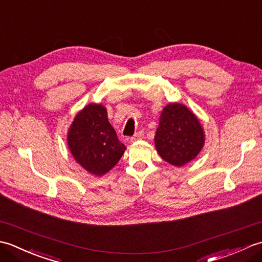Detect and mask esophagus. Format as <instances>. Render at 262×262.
I'll list each match as a JSON object with an SVG mask.
<instances>
[{"label": "esophagus", "instance_id": "esophagus-1", "mask_svg": "<svg viewBox=\"0 0 262 262\" xmlns=\"http://www.w3.org/2000/svg\"><path fill=\"white\" fill-rule=\"evenodd\" d=\"M143 136H144V133L142 130H140V132H137L134 136H132L129 138V141L130 142H135L136 140H141V138H143Z\"/></svg>", "mask_w": 262, "mask_h": 262}]
</instances>
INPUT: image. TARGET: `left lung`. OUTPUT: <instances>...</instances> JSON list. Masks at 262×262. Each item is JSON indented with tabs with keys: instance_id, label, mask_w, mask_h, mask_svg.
Instances as JSON below:
<instances>
[{
	"instance_id": "8db88e82",
	"label": "left lung",
	"mask_w": 262,
	"mask_h": 262,
	"mask_svg": "<svg viewBox=\"0 0 262 262\" xmlns=\"http://www.w3.org/2000/svg\"><path fill=\"white\" fill-rule=\"evenodd\" d=\"M204 145V132L190 110L180 103L163 109L155 135L161 158L173 165H183L197 157Z\"/></svg>"
}]
</instances>
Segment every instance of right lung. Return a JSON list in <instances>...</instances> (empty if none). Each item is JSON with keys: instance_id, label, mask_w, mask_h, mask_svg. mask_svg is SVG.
Returning a JSON list of instances; mask_svg holds the SVG:
<instances>
[{"instance_id": "obj_1", "label": "right lung", "mask_w": 262, "mask_h": 262, "mask_svg": "<svg viewBox=\"0 0 262 262\" xmlns=\"http://www.w3.org/2000/svg\"><path fill=\"white\" fill-rule=\"evenodd\" d=\"M68 141L74 159L96 176H102L113 169L126 148L110 125L107 110L96 103L86 105L77 114Z\"/></svg>"}]
</instances>
